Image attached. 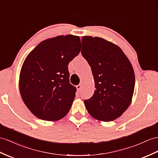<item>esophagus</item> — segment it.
Here are the masks:
<instances>
[{
    "mask_svg": "<svg viewBox=\"0 0 158 158\" xmlns=\"http://www.w3.org/2000/svg\"><path fill=\"white\" fill-rule=\"evenodd\" d=\"M76 88H77V89H78V91H80V90H81V88H82V84H79L78 85H77L76 86Z\"/></svg>",
    "mask_w": 158,
    "mask_h": 158,
    "instance_id": "1",
    "label": "esophagus"
}]
</instances>
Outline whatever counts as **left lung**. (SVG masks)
I'll return each instance as SVG.
<instances>
[{"instance_id":"1","label":"left lung","mask_w":158,"mask_h":158,"mask_svg":"<svg viewBox=\"0 0 158 158\" xmlns=\"http://www.w3.org/2000/svg\"><path fill=\"white\" fill-rule=\"evenodd\" d=\"M81 53L91 67L96 88L92 97L84 101L88 112L99 121H113L131 102L132 65L120 48L101 37H82Z\"/></svg>"}]
</instances>
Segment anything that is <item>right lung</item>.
Returning a JSON list of instances; mask_svg holds the SVG:
<instances>
[{"instance_id": "add662e5", "label": "right lung", "mask_w": 158, "mask_h": 158, "mask_svg": "<svg viewBox=\"0 0 158 158\" xmlns=\"http://www.w3.org/2000/svg\"><path fill=\"white\" fill-rule=\"evenodd\" d=\"M80 49L78 36L60 35L41 42L26 57L19 76V90L35 116L57 121L69 112L76 88L70 83L68 66Z\"/></svg>"}]
</instances>
